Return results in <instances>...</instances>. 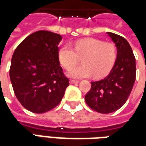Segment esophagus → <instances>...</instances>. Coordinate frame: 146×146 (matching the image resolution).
<instances>
[{"label":"esophagus","instance_id":"1","mask_svg":"<svg viewBox=\"0 0 146 146\" xmlns=\"http://www.w3.org/2000/svg\"><path fill=\"white\" fill-rule=\"evenodd\" d=\"M78 82H79L78 80H70V84H76V83H78Z\"/></svg>","mask_w":146,"mask_h":146}]
</instances>
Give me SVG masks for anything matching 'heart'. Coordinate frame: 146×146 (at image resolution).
<instances>
[{
  "label": "heart",
  "instance_id": "b5f03b06",
  "mask_svg": "<svg viewBox=\"0 0 146 146\" xmlns=\"http://www.w3.org/2000/svg\"><path fill=\"white\" fill-rule=\"evenodd\" d=\"M117 50L111 42H104L100 39L86 38L73 43V49L65 45L59 50L58 59L61 65L70 70L79 62L83 64L71 69L69 76L73 78H83L92 76L99 79L106 76L115 63Z\"/></svg>",
  "mask_w": 146,
  "mask_h": 146
}]
</instances>
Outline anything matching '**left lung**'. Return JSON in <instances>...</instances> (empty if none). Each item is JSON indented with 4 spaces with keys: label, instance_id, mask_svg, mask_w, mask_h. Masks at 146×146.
<instances>
[{
    "label": "left lung",
    "instance_id": "1",
    "mask_svg": "<svg viewBox=\"0 0 146 146\" xmlns=\"http://www.w3.org/2000/svg\"><path fill=\"white\" fill-rule=\"evenodd\" d=\"M117 47V58L108 76L91 82L85 95L88 106L96 111L108 114L123 107L130 96L136 78V64L131 46L124 38L108 32Z\"/></svg>",
    "mask_w": 146,
    "mask_h": 146
}]
</instances>
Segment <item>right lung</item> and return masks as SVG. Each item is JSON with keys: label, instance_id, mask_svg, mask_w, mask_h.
Returning <instances> with one entry per match:
<instances>
[{"label": "right lung", "instance_id": "1", "mask_svg": "<svg viewBox=\"0 0 146 146\" xmlns=\"http://www.w3.org/2000/svg\"><path fill=\"white\" fill-rule=\"evenodd\" d=\"M62 36L48 31L28 35L14 51L9 70L16 98L24 108L41 114L59 104L69 79L58 59Z\"/></svg>", "mask_w": 146, "mask_h": 146}]
</instances>
